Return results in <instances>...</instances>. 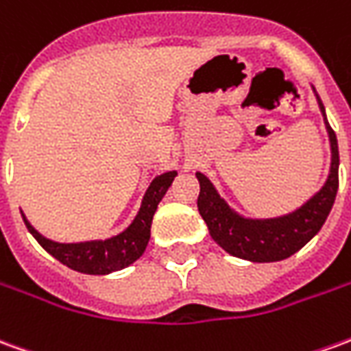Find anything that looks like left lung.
I'll return each instance as SVG.
<instances>
[{
	"mask_svg": "<svg viewBox=\"0 0 351 351\" xmlns=\"http://www.w3.org/2000/svg\"><path fill=\"white\" fill-rule=\"evenodd\" d=\"M313 89V87H312ZM315 93V89H313ZM325 129L330 142V169L319 192L302 203L293 213L274 218H247L239 215L220 197L203 173H195L199 180L197 209L201 218L209 228L210 237L232 256L251 262L285 261L291 254L300 251L304 245L317 234L329 217L338 192V142L337 134L330 129L323 102L315 93Z\"/></svg>",
	"mask_w": 351,
	"mask_h": 351,
	"instance_id": "obj_1",
	"label": "left lung"
}]
</instances>
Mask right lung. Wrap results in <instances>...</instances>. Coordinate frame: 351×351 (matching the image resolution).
Wrapping results in <instances>:
<instances>
[{"label": "right lung", "instance_id": "add662e5", "mask_svg": "<svg viewBox=\"0 0 351 351\" xmlns=\"http://www.w3.org/2000/svg\"><path fill=\"white\" fill-rule=\"evenodd\" d=\"M176 171H167L158 175L148 186L141 203V209L136 213L134 220L125 228L121 234L112 235L108 239H93V241H80V243H58L41 235L24 217V224L28 228L38 243L53 254L56 261L62 262L68 268L89 274V276H106L117 269L131 266L138 261L142 252L146 251V245L150 241V228L159 201L167 193L169 186L173 184Z\"/></svg>", "mask_w": 351, "mask_h": 351}]
</instances>
